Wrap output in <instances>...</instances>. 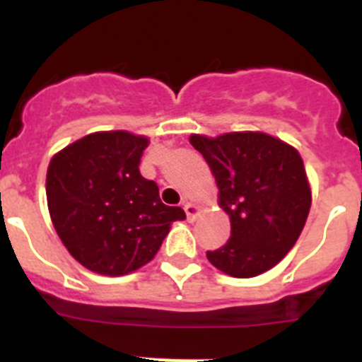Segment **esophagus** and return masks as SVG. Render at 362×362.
<instances>
[{
    "label": "esophagus",
    "mask_w": 362,
    "mask_h": 362,
    "mask_svg": "<svg viewBox=\"0 0 362 362\" xmlns=\"http://www.w3.org/2000/svg\"><path fill=\"white\" fill-rule=\"evenodd\" d=\"M183 209H185V214H187L188 221H194L197 216H199V209H197L194 203H190V201H185Z\"/></svg>",
    "instance_id": "obj_1"
}]
</instances>
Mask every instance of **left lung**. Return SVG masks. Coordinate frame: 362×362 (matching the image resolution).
<instances>
[{
	"label": "left lung",
	"instance_id": "obj_1",
	"mask_svg": "<svg viewBox=\"0 0 362 362\" xmlns=\"http://www.w3.org/2000/svg\"><path fill=\"white\" fill-rule=\"evenodd\" d=\"M219 188L232 235L206 252L217 270L255 277L276 267L305 228L312 190L299 152L264 132H230L217 137L192 134Z\"/></svg>",
	"mask_w": 362,
	"mask_h": 362
}]
</instances>
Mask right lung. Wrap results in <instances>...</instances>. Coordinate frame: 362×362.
I'll return each mask as SVG.
<instances>
[{"instance_id":"obj_1","label":"right lung","mask_w":362,"mask_h":362,"mask_svg":"<svg viewBox=\"0 0 362 362\" xmlns=\"http://www.w3.org/2000/svg\"><path fill=\"white\" fill-rule=\"evenodd\" d=\"M148 137L124 130L81 137L50 159L47 203L57 235L78 263L101 276H127L150 263L179 206L139 174Z\"/></svg>"}]
</instances>
